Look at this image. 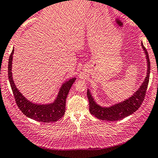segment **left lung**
Returning a JSON list of instances; mask_svg holds the SVG:
<instances>
[{"label":"left lung","mask_w":158,"mask_h":158,"mask_svg":"<svg viewBox=\"0 0 158 158\" xmlns=\"http://www.w3.org/2000/svg\"><path fill=\"white\" fill-rule=\"evenodd\" d=\"M142 47L146 56L147 61V73L146 77L142 82V85L128 99L123 100L120 102L116 103L111 106L104 107L97 104L93 99L90 90L87 89V97L89 99V111L94 115L96 118L102 120H108V121H117L126 118L129 115L136 111L139 109L142 102L145 99V93H146L148 85L149 77H150V60H149L148 54L146 49L144 47L142 42Z\"/></svg>","instance_id":"8db88e82"}]
</instances>
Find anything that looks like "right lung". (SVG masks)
Listing matches in <instances>:
<instances>
[{
  "instance_id": "add662e5",
  "label": "right lung",
  "mask_w": 158,
  "mask_h": 158,
  "mask_svg": "<svg viewBox=\"0 0 158 158\" xmlns=\"http://www.w3.org/2000/svg\"><path fill=\"white\" fill-rule=\"evenodd\" d=\"M14 49H13L10 56L8 62V77L13 96L17 106L25 116L38 122L51 123L56 122L62 118L65 114V101L69 90L72 84L76 81L75 77L66 81L61 86L56 98L51 103L47 104H38L29 101L22 94L16 87L12 75V63H13V55Z\"/></svg>"
}]
</instances>
